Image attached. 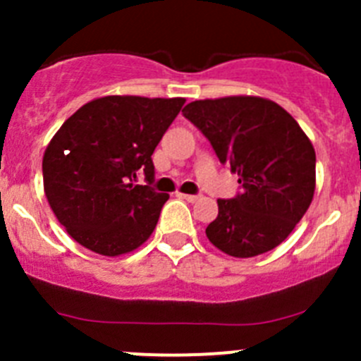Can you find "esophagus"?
<instances>
[{
  "label": "esophagus",
  "instance_id": "obj_1",
  "mask_svg": "<svg viewBox=\"0 0 361 361\" xmlns=\"http://www.w3.org/2000/svg\"><path fill=\"white\" fill-rule=\"evenodd\" d=\"M178 197L184 200H188V202H195V200H199V195H186V193H178Z\"/></svg>",
  "mask_w": 361,
  "mask_h": 361
}]
</instances>
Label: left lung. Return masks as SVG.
<instances>
[{
    "label": "left lung",
    "instance_id": "obj_1",
    "mask_svg": "<svg viewBox=\"0 0 361 361\" xmlns=\"http://www.w3.org/2000/svg\"><path fill=\"white\" fill-rule=\"evenodd\" d=\"M238 175L240 193L219 199L206 237L229 257L275 250L305 215L317 186V155L300 124L269 99L253 95L193 101L183 110Z\"/></svg>",
    "mask_w": 361,
    "mask_h": 361
}]
</instances>
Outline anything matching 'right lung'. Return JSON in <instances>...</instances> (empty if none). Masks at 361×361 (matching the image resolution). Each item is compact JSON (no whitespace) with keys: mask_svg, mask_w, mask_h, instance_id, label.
I'll return each mask as SVG.
<instances>
[{"mask_svg":"<svg viewBox=\"0 0 361 361\" xmlns=\"http://www.w3.org/2000/svg\"><path fill=\"white\" fill-rule=\"evenodd\" d=\"M186 103L183 97L106 95L82 104L44 149V195L75 242L104 257L145 244L168 193L149 184L153 149ZM145 173L146 187L133 185Z\"/></svg>","mask_w":361,"mask_h":361,"instance_id":"1","label":"right lung"}]
</instances>
